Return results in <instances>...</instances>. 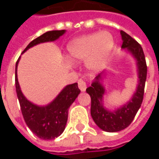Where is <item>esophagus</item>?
I'll list each match as a JSON object with an SVG mask.
<instances>
[{"instance_id":"esophagus-1","label":"esophagus","mask_w":159,"mask_h":159,"mask_svg":"<svg viewBox=\"0 0 159 159\" xmlns=\"http://www.w3.org/2000/svg\"><path fill=\"white\" fill-rule=\"evenodd\" d=\"M78 88L80 89L81 91H85L87 89V84H86V82L84 81L83 79H80L78 81Z\"/></svg>"}]
</instances>
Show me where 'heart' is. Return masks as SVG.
I'll use <instances>...</instances> for the list:
<instances>
[{"mask_svg": "<svg viewBox=\"0 0 159 159\" xmlns=\"http://www.w3.org/2000/svg\"><path fill=\"white\" fill-rule=\"evenodd\" d=\"M113 46V37L109 32L93 33L74 40L67 47V57L70 62L88 60L90 69L103 66Z\"/></svg>", "mask_w": 159, "mask_h": 159, "instance_id": "heart-1", "label": "heart"}]
</instances>
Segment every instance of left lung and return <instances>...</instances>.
I'll list each match as a JSON object with an SVG mask.
<instances>
[{"label": "left lung", "mask_w": 159, "mask_h": 159, "mask_svg": "<svg viewBox=\"0 0 159 159\" xmlns=\"http://www.w3.org/2000/svg\"><path fill=\"white\" fill-rule=\"evenodd\" d=\"M120 33L123 39L122 48L128 49L137 60L139 83L133 98L128 104L117 111H109L106 110L102 104L105 89L99 82L101 78V73L96 76L92 85L86 89V92L91 97V116L98 127L107 132H117L129 126L142 103L147 80V62L141 46L126 32L121 30Z\"/></svg>", "instance_id": "obj_1"}]
</instances>
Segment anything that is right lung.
Here are the masks:
<instances>
[{
	"instance_id": "add662e5",
	"label": "right lung",
	"mask_w": 159,
	"mask_h": 159,
	"mask_svg": "<svg viewBox=\"0 0 159 159\" xmlns=\"http://www.w3.org/2000/svg\"><path fill=\"white\" fill-rule=\"evenodd\" d=\"M65 32L66 30H62L44 33L30 42L24 52L36 44L55 41ZM19 60V58L16 63L15 86L24 119L30 129L38 138L42 140H53L59 136L65 130L68 118V109L78 96L81 90L78 89L76 83L70 84L60 92L52 103L45 107L36 106L27 100L20 90L17 76Z\"/></svg>"
}]
</instances>
